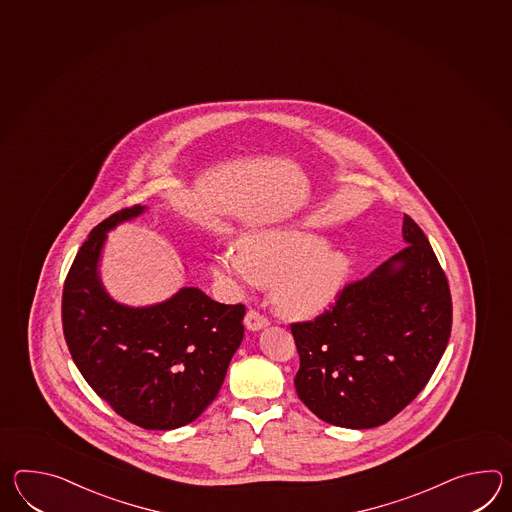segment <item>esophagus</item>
I'll use <instances>...</instances> for the list:
<instances>
[{
  "instance_id": "1",
  "label": "esophagus",
  "mask_w": 512,
  "mask_h": 512,
  "mask_svg": "<svg viewBox=\"0 0 512 512\" xmlns=\"http://www.w3.org/2000/svg\"><path fill=\"white\" fill-rule=\"evenodd\" d=\"M244 323H246V327L250 330H261L270 323V319L266 318L259 310L250 308L248 314H246V318H244Z\"/></svg>"
}]
</instances>
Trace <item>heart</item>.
Instances as JSON below:
<instances>
[{"label":"heart","instance_id":"obj_1","mask_svg":"<svg viewBox=\"0 0 512 512\" xmlns=\"http://www.w3.org/2000/svg\"><path fill=\"white\" fill-rule=\"evenodd\" d=\"M349 259L325 240L294 229L246 235L239 251L228 248L215 259V273L237 281L275 284L279 307L292 316H312L329 307L349 273Z\"/></svg>","mask_w":512,"mask_h":512}]
</instances>
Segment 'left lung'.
<instances>
[{"label":"left lung","mask_w":512,"mask_h":512,"mask_svg":"<svg viewBox=\"0 0 512 512\" xmlns=\"http://www.w3.org/2000/svg\"><path fill=\"white\" fill-rule=\"evenodd\" d=\"M406 248L347 283L312 321L290 325L299 354L297 397L341 428L391 421L432 378L452 332L448 279L417 222Z\"/></svg>","instance_id":"obj_1"}]
</instances>
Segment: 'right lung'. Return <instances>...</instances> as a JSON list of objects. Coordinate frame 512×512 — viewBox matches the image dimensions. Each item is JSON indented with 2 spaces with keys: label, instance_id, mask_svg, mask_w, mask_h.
Here are the masks:
<instances>
[{
  "label": "right lung",
  "instance_id": "add662e5",
  "mask_svg": "<svg viewBox=\"0 0 512 512\" xmlns=\"http://www.w3.org/2000/svg\"><path fill=\"white\" fill-rule=\"evenodd\" d=\"M143 209L125 207L91 229L64 281L62 329L80 375L117 415L145 430H174L218 395L246 307L216 303L198 288L154 307L112 301L97 275L106 231Z\"/></svg>",
  "mask_w": 512,
  "mask_h": 512
}]
</instances>
